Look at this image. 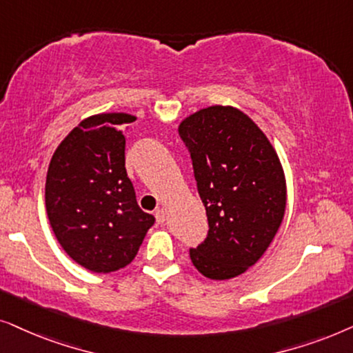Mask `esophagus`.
Masks as SVG:
<instances>
[{
	"label": "esophagus",
	"instance_id": "1",
	"mask_svg": "<svg viewBox=\"0 0 353 353\" xmlns=\"http://www.w3.org/2000/svg\"><path fill=\"white\" fill-rule=\"evenodd\" d=\"M154 218H157L158 224H163L164 221H166V211H164L163 208L157 210V213H154Z\"/></svg>",
	"mask_w": 353,
	"mask_h": 353
}]
</instances>
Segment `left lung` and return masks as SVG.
Instances as JSON below:
<instances>
[{
  "label": "left lung",
  "instance_id": "8db88e82",
  "mask_svg": "<svg viewBox=\"0 0 353 353\" xmlns=\"http://www.w3.org/2000/svg\"><path fill=\"white\" fill-rule=\"evenodd\" d=\"M208 236L190 260L205 278H236L263 256L283 223L288 189L278 153L245 112L208 106L179 124Z\"/></svg>",
  "mask_w": 353,
  "mask_h": 353
}]
</instances>
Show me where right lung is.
<instances>
[{
	"label": "right lung",
	"mask_w": 353,
	"mask_h": 353,
	"mask_svg": "<svg viewBox=\"0 0 353 353\" xmlns=\"http://www.w3.org/2000/svg\"><path fill=\"white\" fill-rule=\"evenodd\" d=\"M135 119L128 112L83 119L56 148L46 174L51 229L64 252L93 272L128 266L154 224L125 171L122 130Z\"/></svg>",
	"instance_id": "1"
}]
</instances>
